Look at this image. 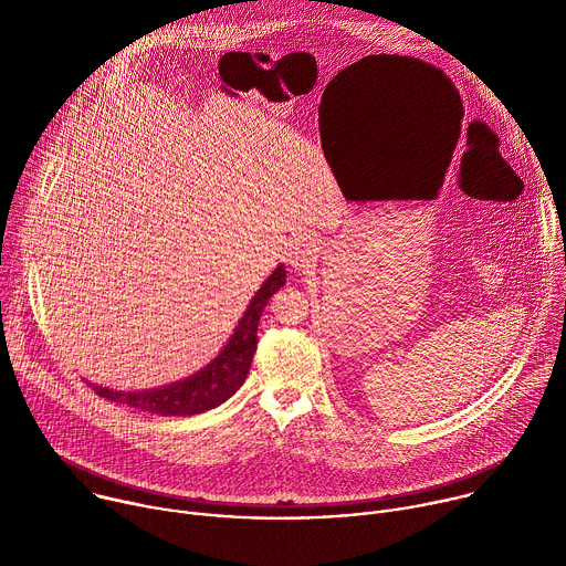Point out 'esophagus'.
Masks as SVG:
<instances>
[{
	"instance_id": "obj_1",
	"label": "esophagus",
	"mask_w": 566,
	"mask_h": 566,
	"mask_svg": "<svg viewBox=\"0 0 566 566\" xmlns=\"http://www.w3.org/2000/svg\"><path fill=\"white\" fill-rule=\"evenodd\" d=\"M286 258L293 269H308L317 258V241L311 234L295 237L286 251Z\"/></svg>"
}]
</instances>
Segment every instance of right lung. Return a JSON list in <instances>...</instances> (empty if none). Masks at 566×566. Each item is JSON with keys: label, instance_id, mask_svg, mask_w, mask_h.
Here are the masks:
<instances>
[{"label": "right lung", "instance_id": "right-lung-1", "mask_svg": "<svg viewBox=\"0 0 566 566\" xmlns=\"http://www.w3.org/2000/svg\"><path fill=\"white\" fill-rule=\"evenodd\" d=\"M286 284L284 264H280L266 282L260 286L255 297L251 300L249 308L237 322V327L223 349L197 374L181 378L177 382L154 387V389H138V391H120L109 389L96 382H90L94 391L107 400L120 402V406L158 415V417H195L208 412L223 400H228L241 382L247 380L255 349H258V325L262 311L271 295Z\"/></svg>", "mask_w": 566, "mask_h": 566}]
</instances>
